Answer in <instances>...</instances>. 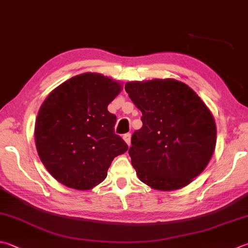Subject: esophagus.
<instances>
[{
    "mask_svg": "<svg viewBox=\"0 0 248 248\" xmlns=\"http://www.w3.org/2000/svg\"><path fill=\"white\" fill-rule=\"evenodd\" d=\"M130 137H132V135H130L129 133H127V134H125L124 136H123V139L125 140V142L128 144V146H130Z\"/></svg>",
    "mask_w": 248,
    "mask_h": 248,
    "instance_id": "obj_1",
    "label": "esophagus"
}]
</instances>
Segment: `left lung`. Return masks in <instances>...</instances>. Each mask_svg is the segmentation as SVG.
<instances>
[{
  "instance_id": "1",
  "label": "left lung",
  "mask_w": 248,
  "mask_h": 248,
  "mask_svg": "<svg viewBox=\"0 0 248 248\" xmlns=\"http://www.w3.org/2000/svg\"><path fill=\"white\" fill-rule=\"evenodd\" d=\"M125 91L142 112L128 150L138 178L162 191L189 185L216 147L212 112L192 88L172 78L128 82Z\"/></svg>"
}]
</instances>
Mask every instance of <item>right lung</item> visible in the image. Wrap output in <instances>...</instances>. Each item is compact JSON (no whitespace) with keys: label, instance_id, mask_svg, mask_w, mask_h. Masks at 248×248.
<instances>
[{"label":"right lung","instance_id":"add662e5","mask_svg":"<svg viewBox=\"0 0 248 248\" xmlns=\"http://www.w3.org/2000/svg\"><path fill=\"white\" fill-rule=\"evenodd\" d=\"M121 90L119 82L87 72L60 84L42 104L34 127L36 150L60 184L94 188L106 179L113 158L127 151L114 134L116 116L108 111Z\"/></svg>","mask_w":248,"mask_h":248}]
</instances>
